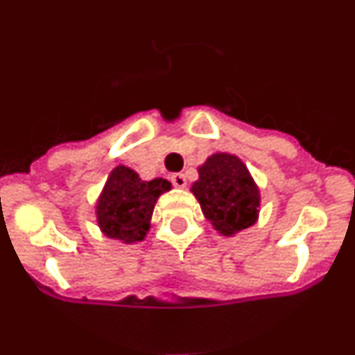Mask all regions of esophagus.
<instances>
[{
    "mask_svg": "<svg viewBox=\"0 0 355 355\" xmlns=\"http://www.w3.org/2000/svg\"><path fill=\"white\" fill-rule=\"evenodd\" d=\"M171 181H172V184H174L175 188L187 187V178H184V174H172Z\"/></svg>",
    "mask_w": 355,
    "mask_h": 355,
    "instance_id": "esophagus-1",
    "label": "esophagus"
}]
</instances>
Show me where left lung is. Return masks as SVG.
I'll return each mask as SVG.
<instances>
[{"mask_svg":"<svg viewBox=\"0 0 355 355\" xmlns=\"http://www.w3.org/2000/svg\"><path fill=\"white\" fill-rule=\"evenodd\" d=\"M202 213L224 236H233L258 220L259 190L240 158L227 153L209 156L192 184Z\"/></svg>","mask_w":355,"mask_h":355,"instance_id":"obj_1","label":"left lung"}]
</instances>
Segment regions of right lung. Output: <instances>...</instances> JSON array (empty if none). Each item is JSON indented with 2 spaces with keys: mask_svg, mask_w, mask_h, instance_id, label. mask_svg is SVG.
Wrapping results in <instances>:
<instances>
[{
  "mask_svg": "<svg viewBox=\"0 0 355 355\" xmlns=\"http://www.w3.org/2000/svg\"><path fill=\"white\" fill-rule=\"evenodd\" d=\"M171 190L167 180L142 181L131 168L119 165L112 171L97 200V224L108 238L135 243L146 238L156 200Z\"/></svg>",
  "mask_w": 355,
  "mask_h": 355,
  "instance_id": "1",
  "label": "right lung"
}]
</instances>
